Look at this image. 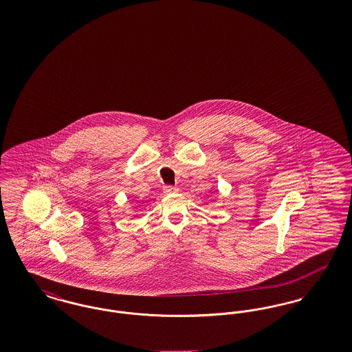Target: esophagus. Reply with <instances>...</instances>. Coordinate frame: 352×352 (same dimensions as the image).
I'll use <instances>...</instances> for the list:
<instances>
[{
	"label": "esophagus",
	"mask_w": 352,
	"mask_h": 352,
	"mask_svg": "<svg viewBox=\"0 0 352 352\" xmlns=\"http://www.w3.org/2000/svg\"><path fill=\"white\" fill-rule=\"evenodd\" d=\"M165 192H166V194L178 192V187H175V186H165Z\"/></svg>",
	"instance_id": "obj_1"
}]
</instances>
